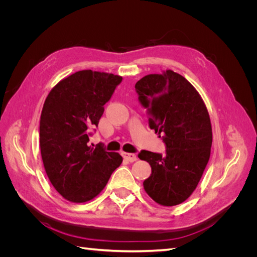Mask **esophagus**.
Wrapping results in <instances>:
<instances>
[{
    "label": "esophagus",
    "instance_id": "esophagus-1",
    "mask_svg": "<svg viewBox=\"0 0 257 257\" xmlns=\"http://www.w3.org/2000/svg\"><path fill=\"white\" fill-rule=\"evenodd\" d=\"M122 157L128 162H134L136 161V155L134 153H127V152H122Z\"/></svg>",
    "mask_w": 257,
    "mask_h": 257
}]
</instances>
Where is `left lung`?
Here are the masks:
<instances>
[{"mask_svg":"<svg viewBox=\"0 0 257 257\" xmlns=\"http://www.w3.org/2000/svg\"><path fill=\"white\" fill-rule=\"evenodd\" d=\"M135 89L150 128L166 145L164 155L146 150L138 154L151 166L144 189L162 206L179 205L196 189L210 158L212 128L207 107L196 89L170 69L143 77Z\"/></svg>","mask_w":257,"mask_h":257,"instance_id":"1","label":"left lung"}]
</instances>
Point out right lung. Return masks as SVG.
<instances>
[{"label": "right lung", "mask_w": 257, "mask_h": 257, "mask_svg": "<svg viewBox=\"0 0 257 257\" xmlns=\"http://www.w3.org/2000/svg\"><path fill=\"white\" fill-rule=\"evenodd\" d=\"M121 81V76L85 69L58 82L45 100L40 122L44 167L53 188L72 203L97 196L123 161L119 153L88 146L90 128L97 126Z\"/></svg>", "instance_id": "1"}]
</instances>
